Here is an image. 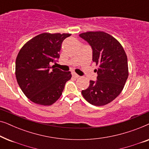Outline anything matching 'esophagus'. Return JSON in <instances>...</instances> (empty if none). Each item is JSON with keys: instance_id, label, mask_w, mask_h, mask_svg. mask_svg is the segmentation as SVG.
Masks as SVG:
<instances>
[{"instance_id": "34e87169", "label": "esophagus", "mask_w": 149, "mask_h": 149, "mask_svg": "<svg viewBox=\"0 0 149 149\" xmlns=\"http://www.w3.org/2000/svg\"><path fill=\"white\" fill-rule=\"evenodd\" d=\"M72 77H74V78H79V75L76 74L75 72L72 73Z\"/></svg>"}]
</instances>
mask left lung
<instances>
[{"instance_id": "left-lung-1", "label": "left lung", "mask_w": 149, "mask_h": 149, "mask_svg": "<svg viewBox=\"0 0 149 149\" xmlns=\"http://www.w3.org/2000/svg\"><path fill=\"white\" fill-rule=\"evenodd\" d=\"M79 36L91 47L92 60L99 66L97 80L89 81L81 93L91 104L106 105L123 90L128 77L127 56L119 42L104 32H87Z\"/></svg>"}]
</instances>
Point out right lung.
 <instances>
[{
    "label": "right lung",
    "mask_w": 149,
    "mask_h": 149,
    "mask_svg": "<svg viewBox=\"0 0 149 149\" xmlns=\"http://www.w3.org/2000/svg\"><path fill=\"white\" fill-rule=\"evenodd\" d=\"M70 34L42 33L28 41L20 49L15 61L18 85L30 100L49 106L60 98L70 72L54 66L60 58L61 45Z\"/></svg>",
    "instance_id": "obj_1"
}]
</instances>
